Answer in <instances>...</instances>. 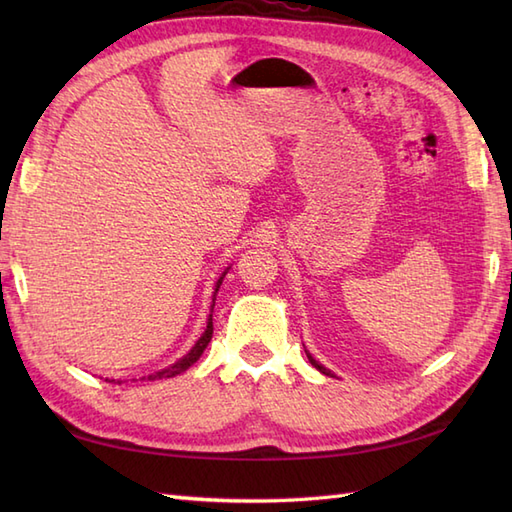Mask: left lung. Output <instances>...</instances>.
I'll use <instances>...</instances> for the list:
<instances>
[{
  "label": "left lung",
  "mask_w": 512,
  "mask_h": 512,
  "mask_svg": "<svg viewBox=\"0 0 512 512\" xmlns=\"http://www.w3.org/2000/svg\"><path fill=\"white\" fill-rule=\"evenodd\" d=\"M306 354H308V352H306ZM308 361H310V363H312V365H314V367H317V369H319V372H321V374H325V376H330V369H325V367H323V365H319V363H317V361H314V358H312V356H310V354H308Z\"/></svg>",
  "instance_id": "8db88e82"
}]
</instances>
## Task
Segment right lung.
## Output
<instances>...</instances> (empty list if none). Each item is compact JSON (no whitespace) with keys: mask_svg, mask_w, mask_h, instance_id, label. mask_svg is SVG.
I'll return each mask as SVG.
<instances>
[{"mask_svg":"<svg viewBox=\"0 0 512 512\" xmlns=\"http://www.w3.org/2000/svg\"><path fill=\"white\" fill-rule=\"evenodd\" d=\"M228 273V270H224L222 273V277L217 279V284H215V292H213V306H215V295H217V290H220V286H222V279H224V275ZM213 306H211V312H213ZM211 336H213V314H209V321H206V330L202 332V336L198 339V343H195L193 347H191V352L189 354H184L180 361H176L173 365H169L167 369H160V372H156V374H149L147 376V380H160V378H173V376H178V374H182V372H187V369L198 361V358L202 356V352L206 350V345L211 343Z\"/></svg>","mask_w":512,"mask_h":512,"instance_id":"add662e5","label":"right lung"}]
</instances>
